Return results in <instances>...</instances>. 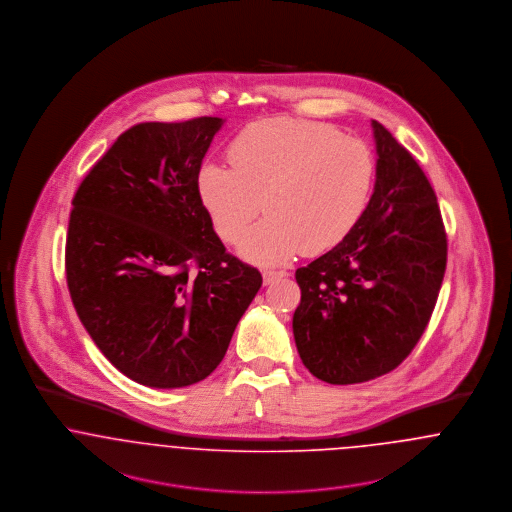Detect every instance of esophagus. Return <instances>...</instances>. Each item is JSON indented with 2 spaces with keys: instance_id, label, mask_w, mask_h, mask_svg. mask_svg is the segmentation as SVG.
<instances>
[{
  "instance_id": "34e87169",
  "label": "esophagus",
  "mask_w": 512,
  "mask_h": 512,
  "mask_svg": "<svg viewBox=\"0 0 512 512\" xmlns=\"http://www.w3.org/2000/svg\"><path fill=\"white\" fill-rule=\"evenodd\" d=\"M284 276H288L286 270H267V272H263V282L268 286V284H272L274 280L284 278Z\"/></svg>"
}]
</instances>
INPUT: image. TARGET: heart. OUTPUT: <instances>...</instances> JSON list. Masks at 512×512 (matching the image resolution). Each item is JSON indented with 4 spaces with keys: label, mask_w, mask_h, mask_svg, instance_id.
I'll return each mask as SVG.
<instances>
[{
    "label": "heart",
    "mask_w": 512,
    "mask_h": 512,
    "mask_svg": "<svg viewBox=\"0 0 512 512\" xmlns=\"http://www.w3.org/2000/svg\"><path fill=\"white\" fill-rule=\"evenodd\" d=\"M228 161L205 163L195 176L199 203L228 244L255 265H280L297 253L318 255L343 242L363 217L376 176L372 149L318 122L265 119L244 128Z\"/></svg>",
    "instance_id": "b5f03b06"
}]
</instances>
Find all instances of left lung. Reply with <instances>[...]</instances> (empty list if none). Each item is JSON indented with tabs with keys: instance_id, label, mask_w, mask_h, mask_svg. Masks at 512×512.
Wrapping results in <instances>:
<instances>
[{
	"instance_id": "8db88e82",
	"label": "left lung",
	"mask_w": 512,
	"mask_h": 512,
	"mask_svg": "<svg viewBox=\"0 0 512 512\" xmlns=\"http://www.w3.org/2000/svg\"><path fill=\"white\" fill-rule=\"evenodd\" d=\"M376 182L363 217L295 270L293 338L318 380L347 386L401 365L424 334L447 263L438 197L413 155L378 121Z\"/></svg>"
}]
</instances>
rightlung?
<instances>
[{"label":"right lung","mask_w":512,"mask_h":512,"mask_svg":"<svg viewBox=\"0 0 512 512\" xmlns=\"http://www.w3.org/2000/svg\"><path fill=\"white\" fill-rule=\"evenodd\" d=\"M222 124H136L74 194L65 268L76 315L107 361L147 388L207 378L263 284L226 253L195 190Z\"/></svg>","instance_id":"right-lung-1"}]
</instances>
